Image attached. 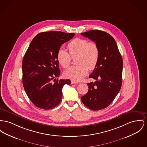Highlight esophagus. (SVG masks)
<instances>
[{
  "label": "esophagus",
  "mask_w": 147,
  "mask_h": 147,
  "mask_svg": "<svg viewBox=\"0 0 147 147\" xmlns=\"http://www.w3.org/2000/svg\"><path fill=\"white\" fill-rule=\"evenodd\" d=\"M71 84H78V82H76V81H74L73 80H71Z\"/></svg>",
  "instance_id": "1"
}]
</instances>
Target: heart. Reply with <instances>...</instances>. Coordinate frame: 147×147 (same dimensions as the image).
<instances>
[{
    "instance_id": "obj_1",
    "label": "heart",
    "mask_w": 147,
    "mask_h": 147,
    "mask_svg": "<svg viewBox=\"0 0 147 147\" xmlns=\"http://www.w3.org/2000/svg\"><path fill=\"white\" fill-rule=\"evenodd\" d=\"M67 49L69 54L63 49H59L57 61L63 67L67 68L70 65L71 57L76 56L75 62L78 65L65 70L63 75L73 81H81L87 75L88 69L93 70L96 67L100 57L98 46L94 42L77 38L69 42Z\"/></svg>"
}]
</instances>
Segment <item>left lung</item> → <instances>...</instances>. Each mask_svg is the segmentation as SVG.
Listing matches in <instances>:
<instances>
[{
	"instance_id": "obj_1",
	"label": "left lung",
	"mask_w": 147,
	"mask_h": 147,
	"mask_svg": "<svg viewBox=\"0 0 147 147\" xmlns=\"http://www.w3.org/2000/svg\"><path fill=\"white\" fill-rule=\"evenodd\" d=\"M81 34L95 42L100 50L98 65L89 76L96 81L88 84V92L81 101L91 110H101L113 102L121 88L123 59L115 39L108 33L92 30Z\"/></svg>"
}]
</instances>
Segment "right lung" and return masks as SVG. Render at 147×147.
Listing matches in <instances>:
<instances>
[{"instance_id":"add662e5","label":"right lung","mask_w":147,"mask_h":147,"mask_svg":"<svg viewBox=\"0 0 147 147\" xmlns=\"http://www.w3.org/2000/svg\"><path fill=\"white\" fill-rule=\"evenodd\" d=\"M74 36V33L45 32L30 42L22 61V80L26 94L36 107L48 110L57 106L63 86L71 84L69 79H56L60 75L57 53Z\"/></svg>"}]
</instances>
